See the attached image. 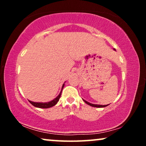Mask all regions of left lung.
I'll return each mask as SVG.
<instances>
[{
    "label": "left lung",
    "instance_id": "left-lung-1",
    "mask_svg": "<svg viewBox=\"0 0 146 146\" xmlns=\"http://www.w3.org/2000/svg\"><path fill=\"white\" fill-rule=\"evenodd\" d=\"M84 102H85V103H86L87 104H88V105H90V106H92V107H96V108H103V107H106V106H108V105H104V106H102V105L93 104H90V103L88 102H86V100H84Z\"/></svg>",
    "mask_w": 146,
    "mask_h": 146
}]
</instances>
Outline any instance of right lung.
<instances>
[{"mask_svg":"<svg viewBox=\"0 0 146 146\" xmlns=\"http://www.w3.org/2000/svg\"><path fill=\"white\" fill-rule=\"evenodd\" d=\"M64 86V84H63V86H62V90ZM61 93H62V91H61V92L60 93V94L55 99H54L53 100H52L50 102H46V103H42L41 102L40 103V102H31V101H29V102L31 103L32 105H33L34 106L37 107V108H48L52 107L54 105L56 104L59 101L60 98V96H61Z\"/></svg>","mask_w":146,"mask_h":146,"instance_id":"1","label":"right lung"}]
</instances>
